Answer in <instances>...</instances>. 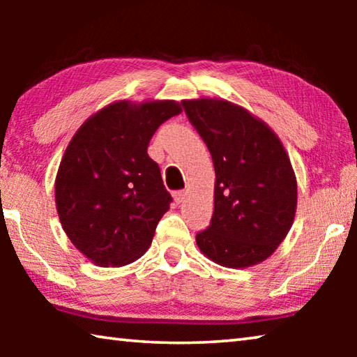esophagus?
Instances as JSON below:
<instances>
[{"instance_id":"esophagus-1","label":"esophagus","mask_w":357,"mask_h":357,"mask_svg":"<svg viewBox=\"0 0 357 357\" xmlns=\"http://www.w3.org/2000/svg\"><path fill=\"white\" fill-rule=\"evenodd\" d=\"M173 198H174V202H176L178 204L183 203L184 198H185V192L184 190H174L173 192Z\"/></svg>"}]
</instances>
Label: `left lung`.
<instances>
[{
    "instance_id": "left-lung-1",
    "label": "left lung",
    "mask_w": 357,
    "mask_h": 357,
    "mask_svg": "<svg viewBox=\"0 0 357 357\" xmlns=\"http://www.w3.org/2000/svg\"><path fill=\"white\" fill-rule=\"evenodd\" d=\"M213 157L214 214L197 244L227 268L268 258L291 228L298 185L285 148L268 126L228 100H184Z\"/></svg>"
}]
</instances>
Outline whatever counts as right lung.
Masks as SVG:
<instances>
[{"label":"right lung","mask_w":357,"mask_h":357,"mask_svg":"<svg viewBox=\"0 0 357 357\" xmlns=\"http://www.w3.org/2000/svg\"><path fill=\"white\" fill-rule=\"evenodd\" d=\"M179 113L174 100L114 102L70 140L56 174V209L70 243L96 264L124 266L148 250L173 202L148 144Z\"/></svg>","instance_id":"1"}]
</instances>
